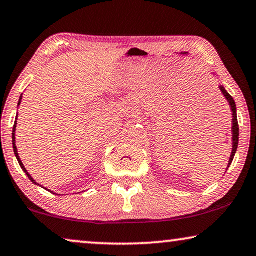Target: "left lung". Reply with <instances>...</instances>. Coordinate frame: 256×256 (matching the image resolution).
I'll return each instance as SVG.
<instances>
[{"label":"left lung","instance_id":"left-lung-1","mask_svg":"<svg viewBox=\"0 0 256 256\" xmlns=\"http://www.w3.org/2000/svg\"><path fill=\"white\" fill-rule=\"evenodd\" d=\"M220 90H222V94L225 96L227 101L230 102V110H232V112H233V128H232V132H233V150H232V155H230V162H228V166H230V163L233 162L234 155H236V149H238V143H239V124H238V118H236V102H234L233 98L226 92L224 87H220Z\"/></svg>","mask_w":256,"mask_h":256}]
</instances>
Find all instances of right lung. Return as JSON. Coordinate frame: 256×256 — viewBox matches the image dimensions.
<instances>
[{
	"instance_id": "1",
	"label": "right lung",
	"mask_w": 256,
	"mask_h": 256,
	"mask_svg": "<svg viewBox=\"0 0 256 256\" xmlns=\"http://www.w3.org/2000/svg\"><path fill=\"white\" fill-rule=\"evenodd\" d=\"M20 100H22V96H20V102H18V106H20ZM15 132H16V122H15V126H14V129H12V146H14V152H15V155H16V158H17V160H18V163H20V168H22L23 169V171L26 174V176L29 177V180H31V182H34V184H37L36 182L34 180V178L30 176L29 174V172H28V171L26 170V168H24V166H23V163H22V160H20V156H18V152H17V148H16V144H15ZM38 185V184H37Z\"/></svg>"
}]
</instances>
